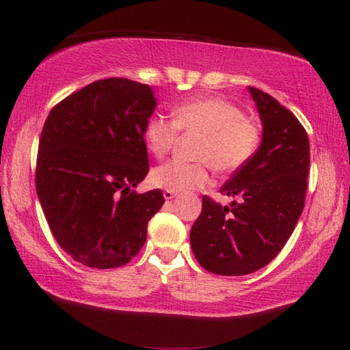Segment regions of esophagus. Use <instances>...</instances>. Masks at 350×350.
Masks as SVG:
<instances>
[{"mask_svg":"<svg viewBox=\"0 0 350 350\" xmlns=\"http://www.w3.org/2000/svg\"><path fill=\"white\" fill-rule=\"evenodd\" d=\"M176 191H171V189H165L163 191V198L167 199V200H170V199H173V198H176Z\"/></svg>","mask_w":350,"mask_h":350,"instance_id":"1","label":"esophagus"}]
</instances>
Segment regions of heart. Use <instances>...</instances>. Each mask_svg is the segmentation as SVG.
I'll return each instance as SVG.
<instances>
[{
    "label": "heart",
    "mask_w": 350,
    "mask_h": 350,
    "mask_svg": "<svg viewBox=\"0 0 350 350\" xmlns=\"http://www.w3.org/2000/svg\"><path fill=\"white\" fill-rule=\"evenodd\" d=\"M183 134H200L199 162L170 161L152 170L151 182L159 188L182 193L210 182V165L221 174L238 173L256 156L262 128L241 106L222 97H194L174 106L173 120L161 114L148 117L144 137L148 151L165 157Z\"/></svg>",
    "instance_id": "heart-1"
}]
</instances>
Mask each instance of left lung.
<instances>
[{
	"label": "left lung",
	"instance_id": "8db88e82",
	"mask_svg": "<svg viewBox=\"0 0 350 350\" xmlns=\"http://www.w3.org/2000/svg\"><path fill=\"white\" fill-rule=\"evenodd\" d=\"M264 133L250 162L221 188L239 198L222 206L202 198L189 242L205 270L224 276L253 273L273 259L304 210L310 168L309 137L292 111L250 86Z\"/></svg>",
	"mask_w": 350,
	"mask_h": 350
}]
</instances>
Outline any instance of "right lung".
Listing matches in <instances>:
<instances>
[{"label": "right lung", "mask_w": 350, "mask_h": 350, "mask_svg": "<svg viewBox=\"0 0 350 350\" xmlns=\"http://www.w3.org/2000/svg\"><path fill=\"white\" fill-rule=\"evenodd\" d=\"M156 108L151 86L97 80L57 103L40 135L35 185L64 252L92 269L126 265L146 241L162 189L137 194L150 170L144 128Z\"/></svg>", "instance_id": "right-lung-1"}]
</instances>
